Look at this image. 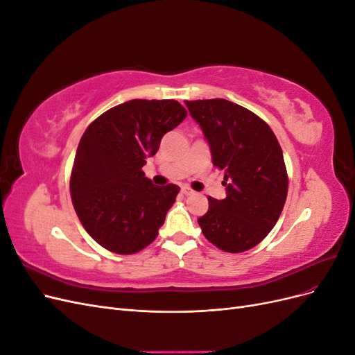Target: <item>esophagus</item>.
<instances>
[{"label":"esophagus","instance_id":"1","mask_svg":"<svg viewBox=\"0 0 355 355\" xmlns=\"http://www.w3.org/2000/svg\"><path fill=\"white\" fill-rule=\"evenodd\" d=\"M182 194L191 196V194H194V191H192L189 187H182Z\"/></svg>","mask_w":355,"mask_h":355}]
</instances>
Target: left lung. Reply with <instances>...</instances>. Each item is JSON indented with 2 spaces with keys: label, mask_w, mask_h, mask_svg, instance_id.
<instances>
[{
  "label": "left lung",
  "mask_w": 355,
  "mask_h": 355,
  "mask_svg": "<svg viewBox=\"0 0 355 355\" xmlns=\"http://www.w3.org/2000/svg\"><path fill=\"white\" fill-rule=\"evenodd\" d=\"M210 145L213 166L225 171L227 198L209 197L198 218L211 244L241 253L274 228L287 198L288 176L282 146L261 116L227 99L185 101Z\"/></svg>",
  "instance_id": "left-lung-1"
}]
</instances>
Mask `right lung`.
I'll return each mask as SVG.
<instances>
[{"instance_id":"1","label":"right lung","mask_w":355,"mask_h":355,"mask_svg":"<svg viewBox=\"0 0 355 355\" xmlns=\"http://www.w3.org/2000/svg\"><path fill=\"white\" fill-rule=\"evenodd\" d=\"M187 115L173 99H133L84 132L71 170V200L84 230L106 250L133 254L157 239L180 188L153 185L142 167Z\"/></svg>"}]
</instances>
